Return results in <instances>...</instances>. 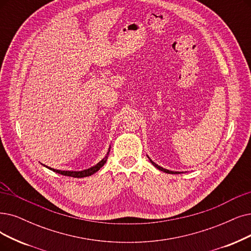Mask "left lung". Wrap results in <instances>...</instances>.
Masks as SVG:
<instances>
[{
  "instance_id": "8db88e82",
  "label": "left lung",
  "mask_w": 251,
  "mask_h": 251,
  "mask_svg": "<svg viewBox=\"0 0 251 251\" xmlns=\"http://www.w3.org/2000/svg\"><path fill=\"white\" fill-rule=\"evenodd\" d=\"M149 158V157H148ZM149 160H150V162H151V164L155 167V168H157L158 170H160V171H163V172H166V173H169V174H180L179 172H173V171H169V170H167V169H164V168H162V167H159L158 165H156L154 162H152V160L151 159H150L149 158Z\"/></svg>"
}]
</instances>
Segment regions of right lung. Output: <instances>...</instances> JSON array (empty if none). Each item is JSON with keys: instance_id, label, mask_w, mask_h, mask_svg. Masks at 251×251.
Returning a JSON list of instances; mask_svg holds the SVG:
<instances>
[{"instance_id": "add662e5", "label": "right lung", "mask_w": 251, "mask_h": 251, "mask_svg": "<svg viewBox=\"0 0 251 251\" xmlns=\"http://www.w3.org/2000/svg\"><path fill=\"white\" fill-rule=\"evenodd\" d=\"M110 151V150H109ZM109 153V152H108ZM107 157L108 156H105L101 162L98 163L96 166L89 168V169H86V170H83V171H61V170H54V169H51V168H48L50 170H52L53 172H56L58 174H62V175H65V176H71V177H76V178H83V177H86V176H91L93 175L94 173L98 172L100 169H101L107 160Z\"/></svg>"}]
</instances>
